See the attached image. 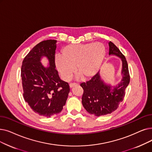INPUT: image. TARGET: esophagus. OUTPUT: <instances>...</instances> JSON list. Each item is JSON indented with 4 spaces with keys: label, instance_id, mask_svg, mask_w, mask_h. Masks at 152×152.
<instances>
[{
    "label": "esophagus",
    "instance_id": "esophagus-1",
    "mask_svg": "<svg viewBox=\"0 0 152 152\" xmlns=\"http://www.w3.org/2000/svg\"><path fill=\"white\" fill-rule=\"evenodd\" d=\"M76 85H77L76 83H70L69 84V87L71 88H73L74 86H76Z\"/></svg>",
    "mask_w": 152,
    "mask_h": 152
}]
</instances>
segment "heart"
<instances>
[{"instance_id":"b5f03b06","label":"heart","mask_w":152,"mask_h":152,"mask_svg":"<svg viewBox=\"0 0 152 152\" xmlns=\"http://www.w3.org/2000/svg\"><path fill=\"white\" fill-rule=\"evenodd\" d=\"M105 54V45L100 42L68 45L63 48L61 55L56 56L55 65L64 81L69 80L75 68L79 77L87 80L97 73Z\"/></svg>"}]
</instances>
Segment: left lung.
<instances>
[{"label":"left lung","instance_id":"left-lung-1","mask_svg":"<svg viewBox=\"0 0 152 152\" xmlns=\"http://www.w3.org/2000/svg\"><path fill=\"white\" fill-rule=\"evenodd\" d=\"M109 55L119 57L122 63V79L115 86L105 84L101 79L99 71L86 83L80 84L84 90L82 104L85 109L96 116L111 114L123 101L125 91L130 82V75L126 58L116 46L110 42Z\"/></svg>","mask_w":152,"mask_h":152}]
</instances>
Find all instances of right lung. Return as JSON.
Listing matches in <instances>:
<instances>
[{
    "label": "right lung",
    "mask_w": 152,
    "mask_h": 152,
    "mask_svg": "<svg viewBox=\"0 0 152 152\" xmlns=\"http://www.w3.org/2000/svg\"><path fill=\"white\" fill-rule=\"evenodd\" d=\"M56 42L48 39L37 44L25 57L21 68L24 100L34 113L45 117L60 113L70 91L55 69ZM43 56L48 59V67L41 63Z\"/></svg>",
    "instance_id": "1"
}]
</instances>
